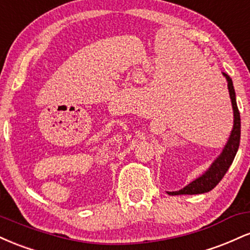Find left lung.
I'll use <instances>...</instances> for the list:
<instances>
[{
  "instance_id": "obj_1",
  "label": "left lung",
  "mask_w": 250,
  "mask_h": 250,
  "mask_svg": "<svg viewBox=\"0 0 250 250\" xmlns=\"http://www.w3.org/2000/svg\"><path fill=\"white\" fill-rule=\"evenodd\" d=\"M226 76L227 81H228V89H229V95H230L231 105H233L234 110V127L231 130L230 137H229L228 142H227L225 149L221 153V155L215 160V162L210 166V168L206 171L202 176L199 179L193 181L182 188L179 191H168L169 195H194V194H203L210 191L219 185V182L223 179L227 171H228L229 167L234 161L235 155L237 153V149L240 146V137H241V117L240 111L236 104V97H235V89L233 85V81H231L230 76L228 74L223 73Z\"/></svg>"
}]
</instances>
